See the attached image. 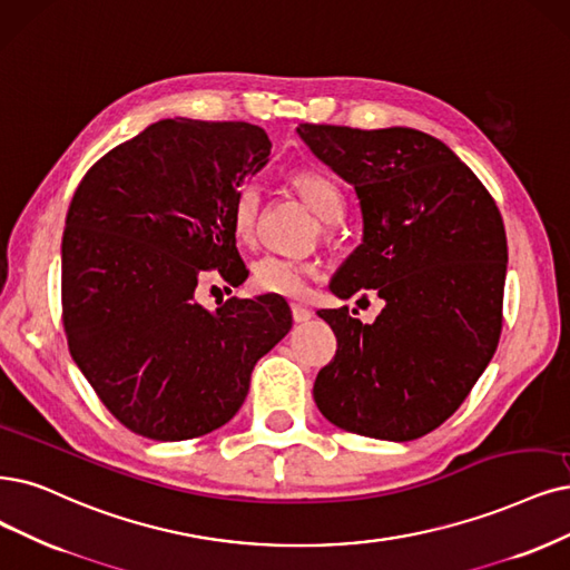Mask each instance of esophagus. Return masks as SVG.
<instances>
[{"label": "esophagus", "mask_w": 570, "mask_h": 570, "mask_svg": "<svg viewBox=\"0 0 570 570\" xmlns=\"http://www.w3.org/2000/svg\"><path fill=\"white\" fill-rule=\"evenodd\" d=\"M291 314H293V322L296 324H305L312 320V309L303 307V305H291Z\"/></svg>", "instance_id": "1"}]
</instances>
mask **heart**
I'll return each mask as SVG.
<instances>
[{
    "label": "heart",
    "mask_w": 570,
    "mask_h": 570,
    "mask_svg": "<svg viewBox=\"0 0 570 570\" xmlns=\"http://www.w3.org/2000/svg\"><path fill=\"white\" fill-rule=\"evenodd\" d=\"M293 187L307 202V206L324 223H338L345 214V197L341 187L331 178L317 171H298L293 176ZM261 214V189L258 185H244L232 202V229L242 242H250L256 235V223ZM312 265L296 258L282 256H263L253 265V288L267 296L282 298H301L307 288V277Z\"/></svg>",
    "instance_id": "1"
}]
</instances>
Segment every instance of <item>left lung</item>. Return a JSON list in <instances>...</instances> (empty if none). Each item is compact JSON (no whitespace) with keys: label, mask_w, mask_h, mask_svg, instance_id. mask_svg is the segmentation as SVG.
<instances>
[{"label":"left lung","mask_w":570,"mask_h":570,"mask_svg":"<svg viewBox=\"0 0 570 570\" xmlns=\"http://www.w3.org/2000/svg\"><path fill=\"white\" fill-rule=\"evenodd\" d=\"M296 131L362 208V244L328 288L343 301L375 288L385 303L373 324L347 307L320 312L338 350L314 402L341 430L413 441L458 411L495 354L508 274L500 210L472 168L423 131Z\"/></svg>","instance_id":"8db88e82"}]
</instances>
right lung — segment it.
<instances>
[{
  "instance_id": "add662e5",
  "label": "right lung",
  "mask_w": 570,
  "mask_h": 570,
  "mask_svg": "<svg viewBox=\"0 0 570 570\" xmlns=\"http://www.w3.org/2000/svg\"><path fill=\"white\" fill-rule=\"evenodd\" d=\"M246 121L159 119L81 178L62 232V324L75 364L131 432L183 441L235 417L250 371L291 331L284 298L197 303L204 269L246 267L232 202L269 161Z\"/></svg>"
}]
</instances>
